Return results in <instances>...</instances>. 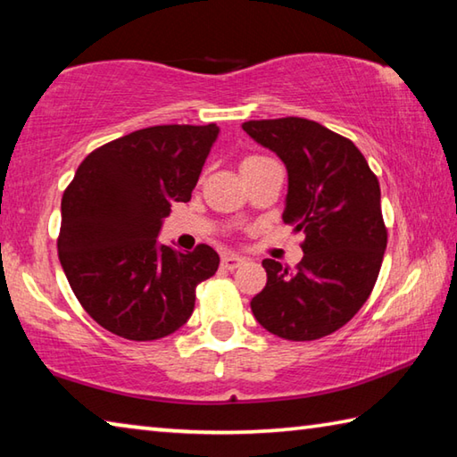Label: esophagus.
I'll return each mask as SVG.
<instances>
[{
    "mask_svg": "<svg viewBox=\"0 0 457 457\" xmlns=\"http://www.w3.org/2000/svg\"><path fill=\"white\" fill-rule=\"evenodd\" d=\"M222 267L224 269H230V271H233V269H237V267H241L243 263H245V259L243 257H238V255H222Z\"/></svg>",
    "mask_w": 457,
    "mask_h": 457,
    "instance_id": "esophagus-1",
    "label": "esophagus"
}]
</instances>
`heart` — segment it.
Wrapping results in <instances>:
<instances>
[{"label":"heart","mask_w":457,"mask_h":457,"mask_svg":"<svg viewBox=\"0 0 457 457\" xmlns=\"http://www.w3.org/2000/svg\"><path fill=\"white\" fill-rule=\"evenodd\" d=\"M261 160H267V158H263V155H249V158H245V160H243V166H246V163L261 162Z\"/></svg>","instance_id":"heart-1"}]
</instances>
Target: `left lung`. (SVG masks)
<instances>
[{"label":"left lung","mask_w":457,"mask_h":457,"mask_svg":"<svg viewBox=\"0 0 457 457\" xmlns=\"http://www.w3.org/2000/svg\"><path fill=\"white\" fill-rule=\"evenodd\" d=\"M243 129L286 163L283 222L305 235L295 269L263 261L267 286L253 297V316L279 338H324L356 316L383 265L378 179L353 141L310 119H261Z\"/></svg>","instance_id":"left-lung-1"}]
</instances>
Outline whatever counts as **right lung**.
Instances as JSON below:
<instances>
[{
  "mask_svg": "<svg viewBox=\"0 0 457 457\" xmlns=\"http://www.w3.org/2000/svg\"><path fill=\"white\" fill-rule=\"evenodd\" d=\"M219 127L154 125L87 155L62 194L58 259L96 324L149 342L190 320L200 281L219 269L204 243L192 253L158 245L162 219L188 202Z\"/></svg>",
  "mask_w": 457,
  "mask_h": 457,
  "instance_id": "add662e5",
  "label": "right lung"
}]
</instances>
